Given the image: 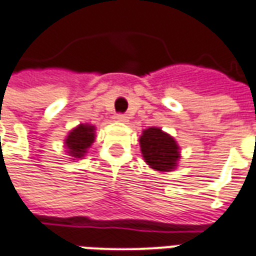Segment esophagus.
<instances>
[{"label":"esophagus","mask_w":256,"mask_h":256,"mask_svg":"<svg viewBox=\"0 0 256 256\" xmlns=\"http://www.w3.org/2000/svg\"><path fill=\"white\" fill-rule=\"evenodd\" d=\"M115 120L119 123H126L128 122V116L122 115V114H118V115H115Z\"/></svg>","instance_id":"1"}]
</instances>
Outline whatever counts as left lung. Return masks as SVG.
I'll return each mask as SVG.
<instances>
[{"mask_svg": "<svg viewBox=\"0 0 256 256\" xmlns=\"http://www.w3.org/2000/svg\"><path fill=\"white\" fill-rule=\"evenodd\" d=\"M142 158L151 169L158 172H173L182 158L180 146L174 137L160 128H148L140 136Z\"/></svg>", "mask_w": 256, "mask_h": 256, "instance_id": "left-lung-1", "label": "left lung"}]
</instances>
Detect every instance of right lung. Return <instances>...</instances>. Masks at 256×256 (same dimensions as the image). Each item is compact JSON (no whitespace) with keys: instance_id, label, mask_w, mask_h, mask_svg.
Masks as SVG:
<instances>
[{"instance_id":"obj_1","label":"right lung","mask_w":256,"mask_h":256,"mask_svg":"<svg viewBox=\"0 0 256 256\" xmlns=\"http://www.w3.org/2000/svg\"><path fill=\"white\" fill-rule=\"evenodd\" d=\"M96 141V126L90 123H80L73 128L64 140L66 152L73 160H78L86 156L88 150Z\"/></svg>"}]
</instances>
